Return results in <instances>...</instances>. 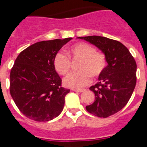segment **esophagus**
Wrapping results in <instances>:
<instances>
[{
  "instance_id": "esophagus-1",
  "label": "esophagus",
  "mask_w": 147,
  "mask_h": 147,
  "mask_svg": "<svg viewBox=\"0 0 147 147\" xmlns=\"http://www.w3.org/2000/svg\"><path fill=\"white\" fill-rule=\"evenodd\" d=\"M72 91L76 92H85V89H76V88H73Z\"/></svg>"
}]
</instances>
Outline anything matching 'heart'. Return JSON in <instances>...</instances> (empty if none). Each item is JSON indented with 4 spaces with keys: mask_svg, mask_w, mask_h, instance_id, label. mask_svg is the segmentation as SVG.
I'll return each instance as SVG.
<instances>
[{
    "mask_svg": "<svg viewBox=\"0 0 147 147\" xmlns=\"http://www.w3.org/2000/svg\"><path fill=\"white\" fill-rule=\"evenodd\" d=\"M66 55L57 53L53 59V65L58 73L64 76L71 69V62L79 61L77 64L78 71L67 75L63 83L67 87L79 88L90 82L91 77L99 78L105 71L107 61L105 54L95 51L94 47L86 42H78L71 45L66 50Z\"/></svg>",
    "mask_w": 147,
    "mask_h": 147,
    "instance_id": "heart-1",
    "label": "heart"
}]
</instances>
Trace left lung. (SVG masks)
<instances>
[{"label": "left lung", "mask_w": 147, "mask_h": 147, "mask_svg": "<svg viewBox=\"0 0 147 147\" xmlns=\"http://www.w3.org/2000/svg\"><path fill=\"white\" fill-rule=\"evenodd\" d=\"M94 45L105 55L107 65L89 89L95 99L86 110L94 116L107 117L121 111L130 100L137 82V63L121 42L99 36L78 37Z\"/></svg>", "instance_id": "obj_1"}]
</instances>
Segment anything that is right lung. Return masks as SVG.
<instances>
[{"label":"right lung","mask_w":147,"mask_h":147,"mask_svg":"<svg viewBox=\"0 0 147 147\" xmlns=\"http://www.w3.org/2000/svg\"><path fill=\"white\" fill-rule=\"evenodd\" d=\"M71 39L36 42L22 51L15 60L10 74V95L26 117L45 122L62 111L65 97L70 90L62 87L53 59Z\"/></svg>","instance_id":"obj_1"}]
</instances>
